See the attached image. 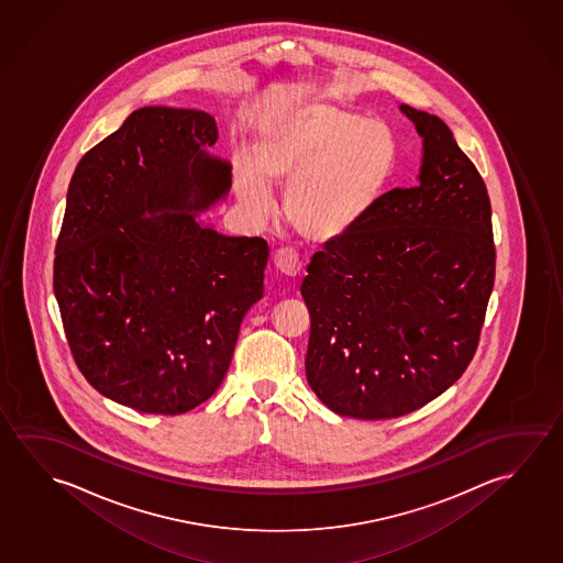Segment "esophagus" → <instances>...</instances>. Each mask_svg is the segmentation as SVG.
<instances>
[{"mask_svg": "<svg viewBox=\"0 0 563 563\" xmlns=\"http://www.w3.org/2000/svg\"><path fill=\"white\" fill-rule=\"evenodd\" d=\"M274 266L282 276L295 277L301 269V260L294 249H279L274 254Z\"/></svg>", "mask_w": 563, "mask_h": 563, "instance_id": "esophagus-1", "label": "esophagus"}]
</instances>
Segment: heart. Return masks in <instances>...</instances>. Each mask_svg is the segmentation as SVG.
Returning a JSON list of instances; mask_svg holds the SVG:
<instances>
[{
    "label": "heart",
    "mask_w": 563,
    "mask_h": 563,
    "mask_svg": "<svg viewBox=\"0 0 563 563\" xmlns=\"http://www.w3.org/2000/svg\"><path fill=\"white\" fill-rule=\"evenodd\" d=\"M399 161V141L382 119L329 98L279 103L260 121L252 158L234 164V191L256 217L286 188L284 219L309 242L339 241L382 199Z\"/></svg>",
    "instance_id": "obj_1"
}]
</instances>
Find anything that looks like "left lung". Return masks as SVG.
Listing matches in <instances>:
<instances>
[{"label": "left lung", "mask_w": 563, "mask_h": 563, "mask_svg": "<svg viewBox=\"0 0 563 563\" xmlns=\"http://www.w3.org/2000/svg\"><path fill=\"white\" fill-rule=\"evenodd\" d=\"M422 139L415 188H395L362 223L312 254L307 382L331 411L395 419L470 366L495 282L485 181L446 123L399 106Z\"/></svg>", "instance_id": "8db88e82"}]
</instances>
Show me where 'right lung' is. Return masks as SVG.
I'll return each mask as SVG.
<instances>
[{
	"mask_svg": "<svg viewBox=\"0 0 563 563\" xmlns=\"http://www.w3.org/2000/svg\"><path fill=\"white\" fill-rule=\"evenodd\" d=\"M217 136L206 111L136 109L71 176L53 279L64 332L91 387L134 411L207 401L264 295L266 241L197 219L231 189V164L207 152Z\"/></svg>",
	"mask_w": 563,
	"mask_h": 563,
	"instance_id": "add662e5",
	"label": "right lung"
}]
</instances>
